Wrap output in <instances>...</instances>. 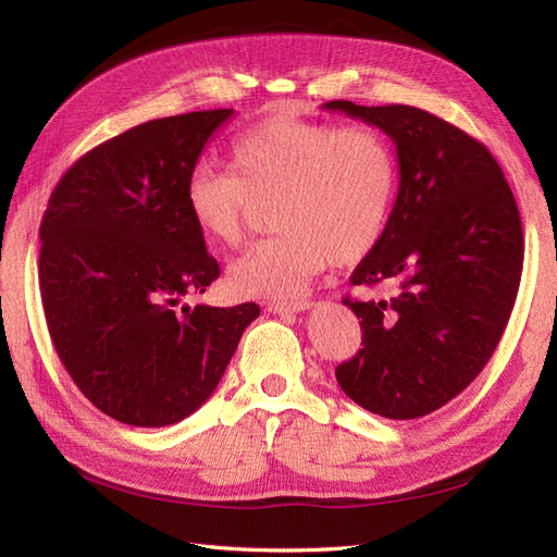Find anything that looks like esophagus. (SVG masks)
<instances>
[{
  "label": "esophagus",
  "instance_id": "1",
  "mask_svg": "<svg viewBox=\"0 0 557 557\" xmlns=\"http://www.w3.org/2000/svg\"><path fill=\"white\" fill-rule=\"evenodd\" d=\"M313 305L311 301H307V299H301V301H290V305H278V301H269V305L264 307L269 313H276V315H293V313H299V311H307V309H311Z\"/></svg>",
  "mask_w": 557,
  "mask_h": 557
}]
</instances>
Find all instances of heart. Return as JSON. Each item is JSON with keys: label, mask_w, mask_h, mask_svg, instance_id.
I'll use <instances>...</instances> for the list:
<instances>
[{"label": "heart", "mask_w": 557, "mask_h": 557, "mask_svg": "<svg viewBox=\"0 0 557 557\" xmlns=\"http://www.w3.org/2000/svg\"><path fill=\"white\" fill-rule=\"evenodd\" d=\"M227 170L199 164L185 178L183 205L201 237L237 246L256 205L272 201L278 230L230 264L242 297L288 301L334 264L360 262L391 221L397 162L372 125L274 115L244 129L227 150Z\"/></svg>", "instance_id": "b5f03b06"}]
</instances>
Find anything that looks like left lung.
Returning a JSON list of instances; mask_svg holds the SVG:
<instances>
[{
  "label": "left lung",
  "instance_id": "8db88e82",
  "mask_svg": "<svg viewBox=\"0 0 557 557\" xmlns=\"http://www.w3.org/2000/svg\"><path fill=\"white\" fill-rule=\"evenodd\" d=\"M323 109L383 129L399 162L391 221L350 276L391 295L344 297L362 348L336 381L383 418L428 416L481 374L509 323L525 252L513 193L491 150L423 109L346 99Z\"/></svg>",
  "mask_w": 557,
  "mask_h": 557
}]
</instances>
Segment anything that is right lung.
Listing matches in <instances>:
<instances>
[{
  "instance_id": "right-lung-1",
  "label": "right lung",
  "mask_w": 557,
  "mask_h": 557,
  "mask_svg": "<svg viewBox=\"0 0 557 557\" xmlns=\"http://www.w3.org/2000/svg\"><path fill=\"white\" fill-rule=\"evenodd\" d=\"M232 109L158 117L99 144L55 185L39 227L50 339L95 407L134 428L174 425L215 391L260 315L176 307L221 276L183 185Z\"/></svg>"
}]
</instances>
